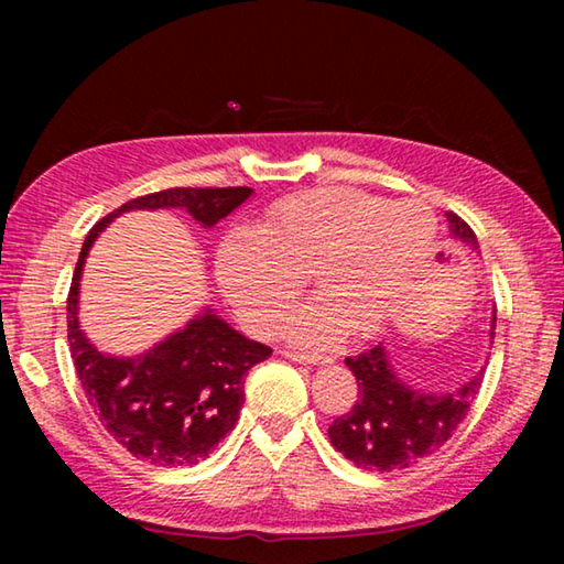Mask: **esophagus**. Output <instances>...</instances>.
Wrapping results in <instances>:
<instances>
[{
  "mask_svg": "<svg viewBox=\"0 0 564 564\" xmlns=\"http://www.w3.org/2000/svg\"><path fill=\"white\" fill-rule=\"evenodd\" d=\"M281 352L295 362H313V366H318V362H328V358L318 356V352H301V350H281Z\"/></svg>",
  "mask_w": 564,
  "mask_h": 564,
  "instance_id": "obj_1",
  "label": "esophagus"
}]
</instances>
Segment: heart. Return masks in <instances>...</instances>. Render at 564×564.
Here are the masks:
<instances>
[{
	"instance_id": "1",
	"label": "heart",
	"mask_w": 564,
	"mask_h": 564,
	"mask_svg": "<svg viewBox=\"0 0 564 564\" xmlns=\"http://www.w3.org/2000/svg\"><path fill=\"white\" fill-rule=\"evenodd\" d=\"M435 218L420 202L388 204L356 188H318L283 198L259 228H236L216 251V275L238 316L273 333L313 273L323 295L285 323L305 346H333L346 330L370 336L393 316L405 291L398 256Z\"/></svg>"
}]
</instances>
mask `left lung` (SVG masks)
I'll list each match as a JSON object with an SVG mask.
<instances>
[{
  "label": "left lung",
  "instance_id": "8db88e82",
  "mask_svg": "<svg viewBox=\"0 0 564 564\" xmlns=\"http://www.w3.org/2000/svg\"><path fill=\"white\" fill-rule=\"evenodd\" d=\"M453 236L477 246L473 228L457 214H447ZM495 326V318H492ZM495 330V328H492ZM495 338V333H490ZM358 383V400L346 415L333 420V447L366 470H403L433 455L463 423L482 386V370L463 388L445 395L410 390L395 376L383 346L346 358Z\"/></svg>",
  "mask_w": 564,
  "mask_h": 564
}]
</instances>
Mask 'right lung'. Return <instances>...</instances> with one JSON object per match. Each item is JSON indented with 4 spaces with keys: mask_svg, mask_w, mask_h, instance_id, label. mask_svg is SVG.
Wrapping results in <instances>:
<instances>
[{
    "mask_svg": "<svg viewBox=\"0 0 564 564\" xmlns=\"http://www.w3.org/2000/svg\"><path fill=\"white\" fill-rule=\"evenodd\" d=\"M251 194L248 186H176L131 198L104 216L82 246L66 299V338L76 376L113 441L151 465L184 467L208 457L234 431L248 370L269 358L271 348L248 340L206 311L144 356H104L84 336L76 318L84 259L104 226L131 208H184L204 228H212Z\"/></svg>",
    "mask_w": 564,
    "mask_h": 564,
    "instance_id": "add662e5",
    "label": "right lung"
}]
</instances>
